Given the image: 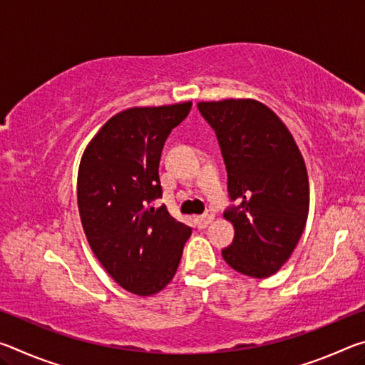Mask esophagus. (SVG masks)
I'll return each instance as SVG.
<instances>
[{
    "mask_svg": "<svg viewBox=\"0 0 365 365\" xmlns=\"http://www.w3.org/2000/svg\"><path fill=\"white\" fill-rule=\"evenodd\" d=\"M212 220H214V212L207 211V212H205L202 215H197V217H196V225L200 227V228H205V227H207L209 224H211Z\"/></svg>",
    "mask_w": 365,
    "mask_h": 365,
    "instance_id": "1",
    "label": "esophagus"
}]
</instances>
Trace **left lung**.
Returning <instances> with one entry per match:
<instances>
[{"label": "left lung", "instance_id": "8db88e82", "mask_svg": "<svg viewBox=\"0 0 365 365\" xmlns=\"http://www.w3.org/2000/svg\"><path fill=\"white\" fill-rule=\"evenodd\" d=\"M214 128L227 168L232 201L224 217L235 227L225 262L265 279L298 245L309 212V178L299 148L279 115L256 100L197 103Z\"/></svg>", "mask_w": 365, "mask_h": 365}]
</instances>
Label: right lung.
<instances>
[{
    "label": "right lung",
    "instance_id": "obj_1",
    "mask_svg": "<svg viewBox=\"0 0 365 365\" xmlns=\"http://www.w3.org/2000/svg\"><path fill=\"white\" fill-rule=\"evenodd\" d=\"M191 109L130 108L104 123L80 160L77 201L86 240L119 285L138 296L174 279L191 228L164 205L159 160L165 140Z\"/></svg>",
    "mask_w": 365,
    "mask_h": 365
}]
</instances>
